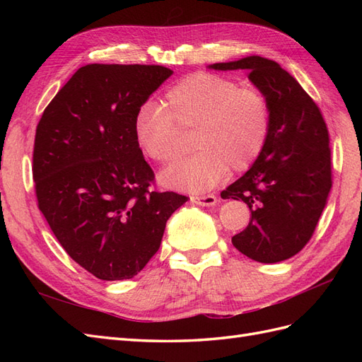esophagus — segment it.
<instances>
[{"label": "esophagus", "mask_w": 362, "mask_h": 362, "mask_svg": "<svg viewBox=\"0 0 362 362\" xmlns=\"http://www.w3.org/2000/svg\"><path fill=\"white\" fill-rule=\"evenodd\" d=\"M190 201L196 205L201 206H213L217 202V198L214 194H204V196H192Z\"/></svg>", "instance_id": "esophagus-1"}]
</instances>
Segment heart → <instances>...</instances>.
<instances>
[{
  "instance_id": "b5f03b06",
  "label": "heart",
  "mask_w": 362,
  "mask_h": 362,
  "mask_svg": "<svg viewBox=\"0 0 362 362\" xmlns=\"http://www.w3.org/2000/svg\"><path fill=\"white\" fill-rule=\"evenodd\" d=\"M164 105L141 104L133 119L139 149L156 163L168 164L178 154L177 127H194L190 157L161 173L166 187L202 193L228 170L242 172L257 161L270 134L266 95L242 87L222 75L194 72L164 93Z\"/></svg>"
}]
</instances>
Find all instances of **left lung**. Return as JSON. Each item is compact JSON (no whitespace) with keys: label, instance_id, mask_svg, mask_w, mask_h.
<instances>
[{"label":"left lung","instance_id":"obj_1","mask_svg":"<svg viewBox=\"0 0 362 362\" xmlns=\"http://www.w3.org/2000/svg\"><path fill=\"white\" fill-rule=\"evenodd\" d=\"M216 71L245 69L266 95L272 124L267 144L250 169L222 192L242 199L252 218L233 245L258 262H278L298 254L322 216L332 187L329 134L319 107L276 62L249 56L214 63Z\"/></svg>","mask_w":362,"mask_h":362}]
</instances>
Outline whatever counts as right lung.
I'll list each match as a JSON object with an SVG mask.
<instances>
[{"label": "right lung", "instance_id": "add662e5", "mask_svg": "<svg viewBox=\"0 0 362 362\" xmlns=\"http://www.w3.org/2000/svg\"><path fill=\"white\" fill-rule=\"evenodd\" d=\"M173 71L86 64L43 112L33 151L37 205L68 255L93 276H136L156 255L187 196L152 192L133 134L137 108Z\"/></svg>", "mask_w": 362, "mask_h": 362}]
</instances>
